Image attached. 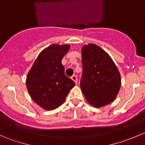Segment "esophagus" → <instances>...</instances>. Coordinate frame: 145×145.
Wrapping results in <instances>:
<instances>
[{
	"label": "esophagus",
	"instance_id": "34e87169",
	"mask_svg": "<svg viewBox=\"0 0 145 145\" xmlns=\"http://www.w3.org/2000/svg\"><path fill=\"white\" fill-rule=\"evenodd\" d=\"M71 79L73 80V81H74V82H75V83L76 84H77V83H78V78H77V76H75V75H74V76H71Z\"/></svg>",
	"mask_w": 145,
	"mask_h": 145
}]
</instances>
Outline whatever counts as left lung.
<instances>
[{"label":"left lung","mask_w":145,"mask_h":145,"mask_svg":"<svg viewBox=\"0 0 145 145\" xmlns=\"http://www.w3.org/2000/svg\"><path fill=\"white\" fill-rule=\"evenodd\" d=\"M81 90L89 104L102 107L116 99L121 88V76L112 58L98 45L82 48Z\"/></svg>","instance_id":"left-lung-1"}]
</instances>
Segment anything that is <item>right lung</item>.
<instances>
[{"label": "right lung", "mask_w": 145, "mask_h": 145, "mask_svg": "<svg viewBox=\"0 0 145 145\" xmlns=\"http://www.w3.org/2000/svg\"><path fill=\"white\" fill-rule=\"evenodd\" d=\"M69 45L52 44L39 55L26 80L32 100L46 110L64 103L75 83L64 74L62 59L69 50Z\"/></svg>", "instance_id": "add662e5"}]
</instances>
